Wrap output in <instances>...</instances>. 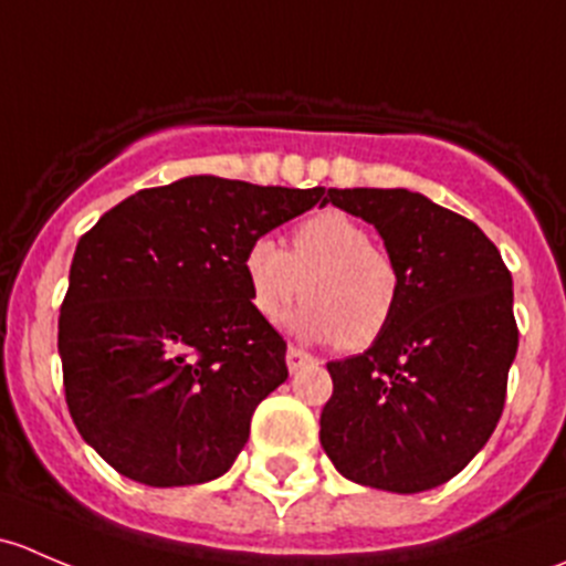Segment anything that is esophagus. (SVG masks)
Segmentation results:
<instances>
[{"label": "esophagus", "instance_id": "obj_1", "mask_svg": "<svg viewBox=\"0 0 566 566\" xmlns=\"http://www.w3.org/2000/svg\"><path fill=\"white\" fill-rule=\"evenodd\" d=\"M287 369L290 373H298V369H304L306 364H315L317 358L315 356H310V353L306 350H301V347H287Z\"/></svg>", "mask_w": 566, "mask_h": 566}]
</instances>
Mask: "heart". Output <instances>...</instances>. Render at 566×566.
I'll return each instance as SVG.
<instances>
[{
  "label": "heart",
  "mask_w": 566,
  "mask_h": 566,
  "mask_svg": "<svg viewBox=\"0 0 566 566\" xmlns=\"http://www.w3.org/2000/svg\"><path fill=\"white\" fill-rule=\"evenodd\" d=\"M241 268L262 319H279L304 293L310 301L287 317L293 334L339 342L345 350H364L389 331L402 290L397 265L373 247L367 227L334 208L301 221L290 251L268 235L254 238Z\"/></svg>",
  "instance_id": "obj_1"
}]
</instances>
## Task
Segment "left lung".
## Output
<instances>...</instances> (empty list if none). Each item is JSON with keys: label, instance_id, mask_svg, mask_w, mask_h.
Returning a JSON list of instances; mask_svg holds the SVG:
<instances>
[{"label": "left lung", "instance_id": "left-lung-1", "mask_svg": "<svg viewBox=\"0 0 566 566\" xmlns=\"http://www.w3.org/2000/svg\"><path fill=\"white\" fill-rule=\"evenodd\" d=\"M369 221L399 271L384 336L328 361L319 443L364 488L421 493L458 476L493 436L517 353L512 273L473 221L408 188H328Z\"/></svg>", "mask_w": 566, "mask_h": 566}]
</instances>
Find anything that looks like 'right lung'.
Segmentation results:
<instances>
[{"label": "right lung", "mask_w": 566, "mask_h": 566, "mask_svg": "<svg viewBox=\"0 0 566 566\" xmlns=\"http://www.w3.org/2000/svg\"><path fill=\"white\" fill-rule=\"evenodd\" d=\"M325 188L193 175L123 199L82 235L60 310L67 410L114 471L150 488L230 471L287 342L254 312L243 251Z\"/></svg>", "instance_id": "add662e5"}]
</instances>
